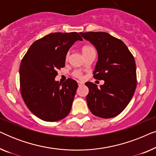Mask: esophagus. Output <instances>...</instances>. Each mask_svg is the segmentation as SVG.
Wrapping results in <instances>:
<instances>
[{
  "instance_id": "34e87169",
  "label": "esophagus",
  "mask_w": 156,
  "mask_h": 156,
  "mask_svg": "<svg viewBox=\"0 0 156 156\" xmlns=\"http://www.w3.org/2000/svg\"><path fill=\"white\" fill-rule=\"evenodd\" d=\"M83 84H84V83H83L82 82H78V85H79V86H82V85H83Z\"/></svg>"
}]
</instances>
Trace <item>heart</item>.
Returning <instances> with one entry per match:
<instances>
[{"label":"heart","mask_w":156,"mask_h":156,"mask_svg":"<svg viewBox=\"0 0 156 156\" xmlns=\"http://www.w3.org/2000/svg\"><path fill=\"white\" fill-rule=\"evenodd\" d=\"M92 51H95V50L94 48L91 45H84L82 48V52L84 56V55H86L87 54H88V53H89L90 52H92ZM68 57H69V52L67 53V55H66V59H67ZM72 74H73V76H75V77H77V78L82 77V74L81 73L80 71H77V70L73 72Z\"/></svg>","instance_id":"b5f03b06"}]
</instances>
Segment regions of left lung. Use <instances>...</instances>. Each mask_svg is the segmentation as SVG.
I'll use <instances>...</instances> for the list:
<instances>
[{
    "mask_svg": "<svg viewBox=\"0 0 156 156\" xmlns=\"http://www.w3.org/2000/svg\"><path fill=\"white\" fill-rule=\"evenodd\" d=\"M80 34L97 49L98 61L94 77L104 81L100 87L90 82L85 84L89 90L88 107L98 117L113 118L123 112L135 92L137 80L134 57L123 41L107 33Z\"/></svg>",
    "mask_w": 156,
    "mask_h": 156,
    "instance_id": "obj_1",
    "label": "left lung"
}]
</instances>
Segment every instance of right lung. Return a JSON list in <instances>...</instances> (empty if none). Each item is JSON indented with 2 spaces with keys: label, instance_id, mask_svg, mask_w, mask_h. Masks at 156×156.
<instances>
[{
  "label": "right lung",
  "instance_id": "add662e5",
  "mask_svg": "<svg viewBox=\"0 0 156 156\" xmlns=\"http://www.w3.org/2000/svg\"><path fill=\"white\" fill-rule=\"evenodd\" d=\"M77 40L82 38L76 32L50 33L34 42L21 61V95L29 110L42 120L57 121L69 114L77 82L69 78L61 84L55 78Z\"/></svg>",
  "mask_w": 156,
  "mask_h": 156
}]
</instances>
